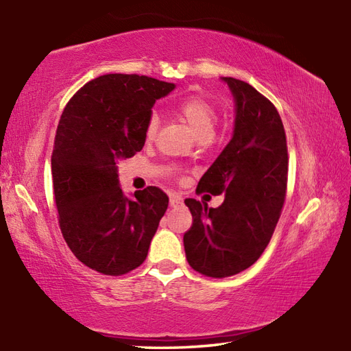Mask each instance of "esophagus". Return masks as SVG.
Masks as SVG:
<instances>
[{
	"label": "esophagus",
	"mask_w": 351,
	"mask_h": 351,
	"mask_svg": "<svg viewBox=\"0 0 351 351\" xmlns=\"http://www.w3.org/2000/svg\"><path fill=\"white\" fill-rule=\"evenodd\" d=\"M182 205H184V200H182L181 196H178V195H171L170 196V206L171 208H180Z\"/></svg>",
	"instance_id": "1"
}]
</instances>
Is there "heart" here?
<instances>
[{
    "label": "heart",
    "instance_id": "heart-1",
    "mask_svg": "<svg viewBox=\"0 0 351 351\" xmlns=\"http://www.w3.org/2000/svg\"><path fill=\"white\" fill-rule=\"evenodd\" d=\"M175 114L190 126L199 141H206L213 136L214 125L217 122V111L213 104L202 96H190V98L181 101L175 107ZM156 128H158V117L154 113L146 123V140L154 138Z\"/></svg>",
    "mask_w": 351,
    "mask_h": 351
}]
</instances>
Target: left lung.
I'll return each instance as SVG.
<instances>
[{"label":"left lung","instance_id":"8db88e82","mask_svg":"<svg viewBox=\"0 0 351 351\" xmlns=\"http://www.w3.org/2000/svg\"><path fill=\"white\" fill-rule=\"evenodd\" d=\"M235 102L234 132L205 171L199 191L225 195L219 208L185 199L193 226L184 235L191 268L210 278L240 273L263 255L285 200L288 151L278 110L244 81L221 77Z\"/></svg>","mask_w":351,"mask_h":351}]
</instances>
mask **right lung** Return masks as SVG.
Returning <instances> with one entry per match:
<instances>
[{
  "label": "right lung",
  "instance_id": "add662e5",
  "mask_svg": "<svg viewBox=\"0 0 351 351\" xmlns=\"http://www.w3.org/2000/svg\"><path fill=\"white\" fill-rule=\"evenodd\" d=\"M173 88L108 73L88 81L63 110L51 156L58 223L73 255L95 271L121 276L147 256L169 197L156 187L126 196L117 162L143 149L154 104Z\"/></svg>",
  "mask_w": 351,
  "mask_h": 351
}]
</instances>
